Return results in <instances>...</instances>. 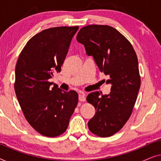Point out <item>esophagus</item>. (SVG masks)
<instances>
[{"instance_id":"1","label":"esophagus","mask_w":161,"mask_h":161,"mask_svg":"<svg viewBox=\"0 0 161 161\" xmlns=\"http://www.w3.org/2000/svg\"><path fill=\"white\" fill-rule=\"evenodd\" d=\"M78 99H79V100L80 101V102H84V101L86 100V97H85L84 93H83V92H80V93L79 94V95H78Z\"/></svg>"}]
</instances>
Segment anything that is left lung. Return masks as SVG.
Listing matches in <instances>:
<instances>
[{"label": "left lung", "mask_w": 161, "mask_h": 161, "mask_svg": "<svg viewBox=\"0 0 161 161\" xmlns=\"http://www.w3.org/2000/svg\"><path fill=\"white\" fill-rule=\"evenodd\" d=\"M77 41L84 45L100 71L110 76L106 80L111 84L110 94L100 96L97 91L86 97L96 111L88 122L89 130L108 137L122 128L133 111L141 86L137 56L130 42L109 25L85 26Z\"/></svg>", "instance_id": "8db88e82"}]
</instances>
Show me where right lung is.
Segmentation results:
<instances>
[{"label":"right lung","mask_w":161,"mask_h":161,"mask_svg":"<svg viewBox=\"0 0 161 161\" xmlns=\"http://www.w3.org/2000/svg\"><path fill=\"white\" fill-rule=\"evenodd\" d=\"M78 30L55 27L44 30L28 42L15 67L14 90L24 116L42 135L55 137L64 133L78 102V94L64 92L50 82L61 72L70 43Z\"/></svg>","instance_id":"right-lung-1"}]
</instances>
